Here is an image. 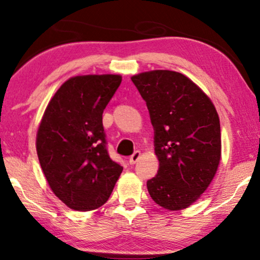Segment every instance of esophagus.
<instances>
[{
    "mask_svg": "<svg viewBox=\"0 0 260 260\" xmlns=\"http://www.w3.org/2000/svg\"><path fill=\"white\" fill-rule=\"evenodd\" d=\"M140 157H141V151H138V150H136L134 152L133 155L130 156L129 157V162H130V165H135V163H136L138 159H140Z\"/></svg>",
    "mask_w": 260,
    "mask_h": 260,
    "instance_id": "34e87169",
    "label": "esophagus"
}]
</instances>
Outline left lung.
<instances>
[{"label":"left lung","instance_id":"obj_1","mask_svg":"<svg viewBox=\"0 0 260 260\" xmlns=\"http://www.w3.org/2000/svg\"><path fill=\"white\" fill-rule=\"evenodd\" d=\"M147 103L159 167L147 187L169 211L187 208L207 189L221 156L218 112L183 74L156 70L131 77Z\"/></svg>","mask_w":260,"mask_h":260}]
</instances>
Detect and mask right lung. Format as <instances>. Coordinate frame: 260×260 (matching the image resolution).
I'll return each mask as SVG.
<instances>
[{
    "mask_svg": "<svg viewBox=\"0 0 260 260\" xmlns=\"http://www.w3.org/2000/svg\"><path fill=\"white\" fill-rule=\"evenodd\" d=\"M122 83L118 74L78 76L48 103L37 135L46 180L74 211H92L109 200L123 167L110 158L103 111Z\"/></svg>",
    "mask_w": 260,
    "mask_h": 260,
    "instance_id": "right-lung-1",
    "label": "right lung"
}]
</instances>
